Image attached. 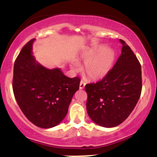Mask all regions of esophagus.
<instances>
[{"instance_id": "34e87169", "label": "esophagus", "mask_w": 157, "mask_h": 157, "mask_svg": "<svg viewBox=\"0 0 157 157\" xmlns=\"http://www.w3.org/2000/svg\"><path fill=\"white\" fill-rule=\"evenodd\" d=\"M85 86H86V82H85L83 80H81L80 81V89H84Z\"/></svg>"}]
</instances>
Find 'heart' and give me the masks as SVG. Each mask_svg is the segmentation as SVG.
I'll return each instance as SVG.
<instances>
[{
  "label": "heart",
  "mask_w": 157,
  "mask_h": 157,
  "mask_svg": "<svg viewBox=\"0 0 157 157\" xmlns=\"http://www.w3.org/2000/svg\"><path fill=\"white\" fill-rule=\"evenodd\" d=\"M81 58L86 62L84 71L86 76L91 80H99L104 78L112 68L115 53L111 48H106L105 46H97L82 52ZM71 68L77 71L78 64L73 62Z\"/></svg>",
  "instance_id": "1"
}]
</instances>
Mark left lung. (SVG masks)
I'll use <instances>...</instances> for the list:
<instances>
[{"mask_svg": "<svg viewBox=\"0 0 157 157\" xmlns=\"http://www.w3.org/2000/svg\"><path fill=\"white\" fill-rule=\"evenodd\" d=\"M120 42L122 53L112 69L101 80L85 86L88 114L102 127H115L125 121L141 95V65L125 41Z\"/></svg>", "mask_w": 157, "mask_h": 157, "instance_id": "1", "label": "left lung"}]
</instances>
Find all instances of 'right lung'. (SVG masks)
<instances>
[{
    "instance_id": "obj_1",
    "label": "right lung",
    "mask_w": 157,
    "mask_h": 157,
    "mask_svg": "<svg viewBox=\"0 0 157 157\" xmlns=\"http://www.w3.org/2000/svg\"><path fill=\"white\" fill-rule=\"evenodd\" d=\"M33 41L23 46L15 61L12 89L26 117L37 127L49 128L67 114L80 79L69 78L59 68L48 69L36 62L32 55Z\"/></svg>"
}]
</instances>
